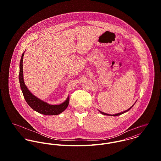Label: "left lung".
Wrapping results in <instances>:
<instances>
[{
	"label": "left lung",
	"instance_id": "1",
	"mask_svg": "<svg viewBox=\"0 0 161 161\" xmlns=\"http://www.w3.org/2000/svg\"><path fill=\"white\" fill-rule=\"evenodd\" d=\"M136 103V102H135ZM135 103L130 108H128V110H125V111H124V112H121V113H118V114H115V115H109V114H105V113H104V112H101V111H100V110H98V112L100 113V114H103V115H108V116H119V115H122V114H125V113H126V112H128L133 106H134V105H135Z\"/></svg>",
	"mask_w": 161,
	"mask_h": 161
}]
</instances>
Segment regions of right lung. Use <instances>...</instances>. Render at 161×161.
<instances>
[{
	"label": "right lung",
	"mask_w": 161,
	"mask_h": 161,
	"mask_svg": "<svg viewBox=\"0 0 161 161\" xmlns=\"http://www.w3.org/2000/svg\"><path fill=\"white\" fill-rule=\"evenodd\" d=\"M24 53L22 55L20 62V72L19 78L20 88L26 103L33 110L41 114L45 115H57L60 114L67 108L69 105V96L64 102L59 105H50L31 93V92L28 90L26 86L23 79V59Z\"/></svg>",
	"instance_id": "1"
}]
</instances>
